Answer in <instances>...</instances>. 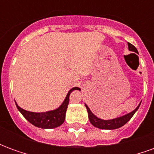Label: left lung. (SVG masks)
<instances>
[{"label": "left lung", "instance_id": "8db88e82", "mask_svg": "<svg viewBox=\"0 0 154 154\" xmlns=\"http://www.w3.org/2000/svg\"><path fill=\"white\" fill-rule=\"evenodd\" d=\"M128 47H129V49L130 51L138 53L137 48H136L133 44L128 43ZM85 106H86L87 112H88L89 120H90L91 124L92 125L101 129H118V128H120V127H122L123 125H125L126 123L128 122L129 119L132 118V116H134V114L135 113L136 111H137V110L139 109V106H140V103H139V105L137 106V108H136L135 110H133L132 112L127 114L125 116L119 117V118L110 119V120H104V119H99L98 117H97V116H95V115L91 111V110L89 109V107L87 106V105H85Z\"/></svg>", "mask_w": 154, "mask_h": 154}]
</instances>
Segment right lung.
I'll use <instances>...</instances> for the list:
<instances>
[{
	"label": "right lung",
	"mask_w": 154,
	"mask_h": 154,
	"mask_svg": "<svg viewBox=\"0 0 154 154\" xmlns=\"http://www.w3.org/2000/svg\"><path fill=\"white\" fill-rule=\"evenodd\" d=\"M77 89L78 87L72 88L68 91L67 97L60 106L56 110H51V111L35 113V112H30V111L23 110L17 104L15 103V105H16L17 109L20 110V112L33 125L38 127V128H42V129H54V128L60 126L64 122L67 106L69 103V96L72 91L77 90Z\"/></svg>",
	"instance_id": "1"
}]
</instances>
